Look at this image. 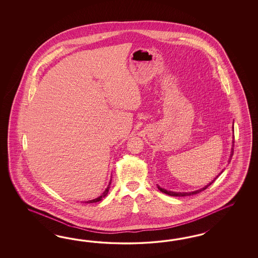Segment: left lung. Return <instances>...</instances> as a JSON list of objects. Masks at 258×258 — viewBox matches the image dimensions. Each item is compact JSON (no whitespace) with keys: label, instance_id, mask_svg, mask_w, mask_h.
Segmentation results:
<instances>
[{"label":"left lung","instance_id":"left-lung-1","mask_svg":"<svg viewBox=\"0 0 258 258\" xmlns=\"http://www.w3.org/2000/svg\"><path fill=\"white\" fill-rule=\"evenodd\" d=\"M233 132H234V123H233ZM234 136L233 135V141H232V149H231V153H230V157H229V160H228V163H230L231 162V159H232V157H233V154H234ZM224 170V169H223ZM220 172L219 175L214 179V180H212L211 182H209L207 185H205L204 187L201 188V189H199V190H196V191H192V192H173V191H167V190H165L164 188L160 187L159 185H157V187L158 189L161 191V192H163L164 194H166V195L173 196V197H185V196H192L196 195V194H198V193H200V192H202L203 190H205L206 188L208 187V186H210L212 183L215 181V180H217V178L219 177V175L223 172Z\"/></svg>","mask_w":258,"mask_h":258}]
</instances>
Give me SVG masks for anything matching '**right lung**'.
Wrapping results in <instances>:
<instances>
[{"label":"right lung","mask_w":258,"mask_h":258,"mask_svg":"<svg viewBox=\"0 0 258 258\" xmlns=\"http://www.w3.org/2000/svg\"><path fill=\"white\" fill-rule=\"evenodd\" d=\"M110 183H111V180H109V185H108V187L106 188V190L103 192V194L101 196H99L98 198H96V199H94V200H91V201H87L85 202V203H98V202H100L103 200V198L104 197H106L107 194H108V192H109V185H110Z\"/></svg>","instance_id":"1"}]
</instances>
